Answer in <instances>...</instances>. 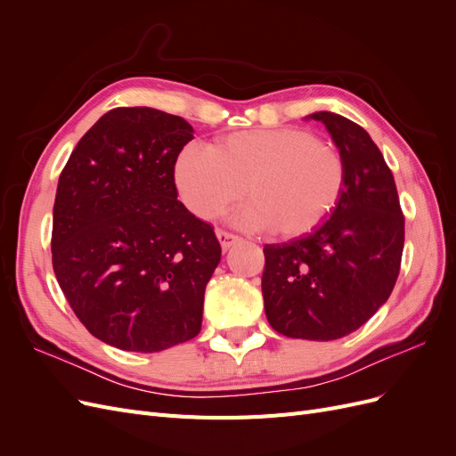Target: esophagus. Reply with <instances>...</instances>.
Listing matches in <instances>:
<instances>
[{
	"label": "esophagus",
	"instance_id": "obj_1",
	"mask_svg": "<svg viewBox=\"0 0 456 456\" xmlns=\"http://www.w3.org/2000/svg\"><path fill=\"white\" fill-rule=\"evenodd\" d=\"M216 238H218L220 247H223L224 251H228L233 243L240 241V238L236 236V233H230V232H226V230H216Z\"/></svg>",
	"mask_w": 456,
	"mask_h": 456
}]
</instances>
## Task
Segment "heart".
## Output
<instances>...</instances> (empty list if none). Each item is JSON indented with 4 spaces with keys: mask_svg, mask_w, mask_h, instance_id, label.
Returning <instances> with one entry per match:
<instances>
[{
    "mask_svg": "<svg viewBox=\"0 0 456 456\" xmlns=\"http://www.w3.org/2000/svg\"><path fill=\"white\" fill-rule=\"evenodd\" d=\"M344 178L340 151L300 127L232 133L211 148H184L175 165L178 194L196 216L213 218L247 194L238 223L281 238L320 226L338 205Z\"/></svg>",
    "mask_w": 456,
    "mask_h": 456,
    "instance_id": "1",
    "label": "heart"
}]
</instances>
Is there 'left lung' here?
<instances>
[{
    "label": "left lung",
    "mask_w": 456,
    "mask_h": 456,
    "mask_svg": "<svg viewBox=\"0 0 456 456\" xmlns=\"http://www.w3.org/2000/svg\"><path fill=\"white\" fill-rule=\"evenodd\" d=\"M344 159V190L323 226L265 245L262 297L272 329L289 338L335 340L360 329L388 300L405 241L394 175L369 133L315 112Z\"/></svg>",
    "instance_id": "left-lung-1"
}]
</instances>
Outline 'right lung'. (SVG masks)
I'll list each match as a JSON object with an SVG mask.
<instances>
[{
  "mask_svg": "<svg viewBox=\"0 0 456 456\" xmlns=\"http://www.w3.org/2000/svg\"><path fill=\"white\" fill-rule=\"evenodd\" d=\"M194 139L183 118L114 108L81 136L53 207V270L93 337L127 352L194 338L220 262L211 224L176 200L175 163Z\"/></svg>",
  "mask_w": 456,
  "mask_h": 456,
  "instance_id": "right-lung-1",
  "label": "right lung"
}]
</instances>
